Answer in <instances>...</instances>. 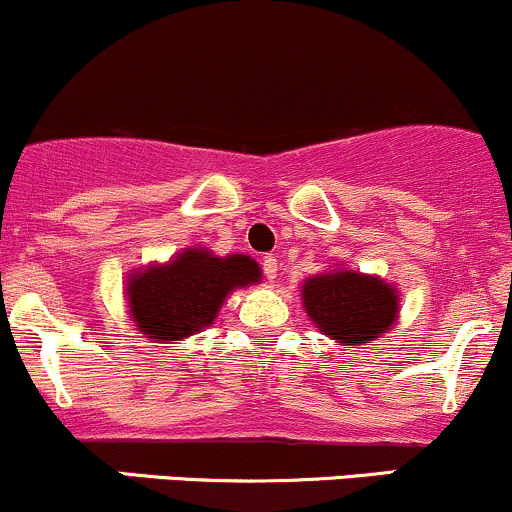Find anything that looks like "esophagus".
Instances as JSON below:
<instances>
[{
  "label": "esophagus",
  "instance_id": "esophagus-1",
  "mask_svg": "<svg viewBox=\"0 0 512 512\" xmlns=\"http://www.w3.org/2000/svg\"><path fill=\"white\" fill-rule=\"evenodd\" d=\"M262 270H265V277L270 279V282H274V279H277V272H279L277 260H274V257H265V260H262Z\"/></svg>",
  "mask_w": 512,
  "mask_h": 512
}]
</instances>
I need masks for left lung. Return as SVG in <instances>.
<instances>
[{
    "label": "left lung",
    "instance_id": "1",
    "mask_svg": "<svg viewBox=\"0 0 512 512\" xmlns=\"http://www.w3.org/2000/svg\"><path fill=\"white\" fill-rule=\"evenodd\" d=\"M301 304L311 324L338 346L348 348L378 341L400 316L395 284L351 267H333L304 279Z\"/></svg>",
    "mask_w": 512,
    "mask_h": 512
}]
</instances>
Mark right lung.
Returning a JSON list of instances; mask_svg holds the SVG:
<instances>
[{
    "label": "right lung",
    "mask_w": 512,
    "mask_h": 512,
    "mask_svg": "<svg viewBox=\"0 0 512 512\" xmlns=\"http://www.w3.org/2000/svg\"><path fill=\"white\" fill-rule=\"evenodd\" d=\"M260 282L262 270L250 255L218 257L208 247H184L169 262L132 270L127 311L149 341H184L218 319L228 294Z\"/></svg>",
    "instance_id": "right-lung-1"
}]
</instances>
